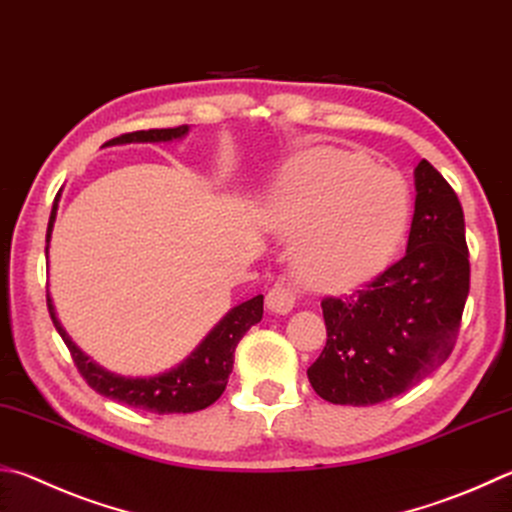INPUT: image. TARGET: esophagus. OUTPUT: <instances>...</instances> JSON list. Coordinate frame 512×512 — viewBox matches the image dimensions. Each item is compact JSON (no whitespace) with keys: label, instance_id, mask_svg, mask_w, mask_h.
Returning a JSON list of instances; mask_svg holds the SVG:
<instances>
[{"label":"esophagus","instance_id":"esophagus-1","mask_svg":"<svg viewBox=\"0 0 512 512\" xmlns=\"http://www.w3.org/2000/svg\"><path fill=\"white\" fill-rule=\"evenodd\" d=\"M266 306L268 309H271L273 313H280V315H284V313H288V311H293V306H295V293H293V288L291 286H286V284H275L271 291L266 293Z\"/></svg>","mask_w":512,"mask_h":512}]
</instances>
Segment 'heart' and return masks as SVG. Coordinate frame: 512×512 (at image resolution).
Here are the masks:
<instances>
[{"label": "heart", "instance_id": "heart-1", "mask_svg": "<svg viewBox=\"0 0 512 512\" xmlns=\"http://www.w3.org/2000/svg\"><path fill=\"white\" fill-rule=\"evenodd\" d=\"M268 219L297 237L295 266L306 282L347 288L392 257L407 221V190L401 176L367 156L315 147L297 156Z\"/></svg>", "mask_w": 512, "mask_h": 512}]
</instances>
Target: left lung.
Returning a JSON list of instances; mask_svg holds the SVG:
<instances>
[{
  "label": "left lung",
  "instance_id": "8db88e82",
  "mask_svg": "<svg viewBox=\"0 0 512 512\" xmlns=\"http://www.w3.org/2000/svg\"><path fill=\"white\" fill-rule=\"evenodd\" d=\"M405 255L342 297H324L327 345L306 369L333 405H376L441 367L457 345L470 291L466 221L457 192L425 159Z\"/></svg>",
  "mask_w": 512,
  "mask_h": 512
}]
</instances>
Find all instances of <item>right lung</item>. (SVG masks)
Here are the masks:
<instances>
[{
	"mask_svg": "<svg viewBox=\"0 0 512 512\" xmlns=\"http://www.w3.org/2000/svg\"><path fill=\"white\" fill-rule=\"evenodd\" d=\"M188 134V125L170 127V129H141V132L120 134L111 138L105 145H123V143H159L172 141ZM55 210H58V199L53 203L49 228H46V253H49V239L55 221ZM46 306H49L53 327L67 345L73 362L80 371V376L87 380V385L94 392L111 398V401L125 403L136 410L154 412V414H190L206 410L217 398L224 394L228 385V376L235 362V349L244 333L262 320L264 313V295H257L253 300L239 304L232 309L215 329L208 333V338L201 342L199 349L192 356L181 362L179 367L167 371L161 376L152 378H125L116 376L111 371L98 367L91 362L85 353L73 345L67 331L55 318V309L51 297L46 293Z\"/></svg>",
	"mask_w": 512,
	"mask_h": 512,
	"instance_id": "obj_1",
	"label": "right lung"
}]
</instances>
